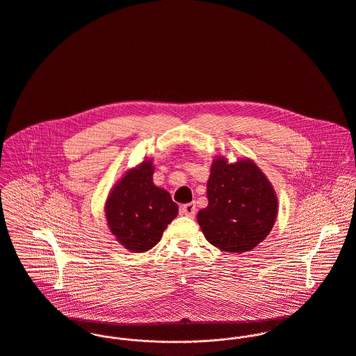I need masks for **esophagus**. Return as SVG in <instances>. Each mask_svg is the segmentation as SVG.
<instances>
[{"instance_id":"1","label":"esophagus","mask_w":356,"mask_h":356,"mask_svg":"<svg viewBox=\"0 0 356 356\" xmlns=\"http://www.w3.org/2000/svg\"><path fill=\"white\" fill-rule=\"evenodd\" d=\"M180 211L183 216L186 217H194L195 216V211H197V207L194 203H186L180 207Z\"/></svg>"}]
</instances>
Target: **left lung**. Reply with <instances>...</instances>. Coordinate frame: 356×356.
Instances as JSON below:
<instances>
[{"mask_svg":"<svg viewBox=\"0 0 356 356\" xmlns=\"http://www.w3.org/2000/svg\"><path fill=\"white\" fill-rule=\"evenodd\" d=\"M207 207L197 222L207 241L228 252H245L272 231L277 197L270 181L250 159H214L207 181Z\"/></svg>","mask_w":356,"mask_h":356,"instance_id":"1","label":"left lung"}]
</instances>
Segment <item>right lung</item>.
<instances>
[{"label": "right lung", "mask_w": 356, "mask_h": 356, "mask_svg": "<svg viewBox=\"0 0 356 356\" xmlns=\"http://www.w3.org/2000/svg\"><path fill=\"white\" fill-rule=\"evenodd\" d=\"M153 173L152 161H145L125 173L106 200L109 228L129 251L153 248L179 213L170 194L154 186Z\"/></svg>", "instance_id": "add662e5"}]
</instances>
